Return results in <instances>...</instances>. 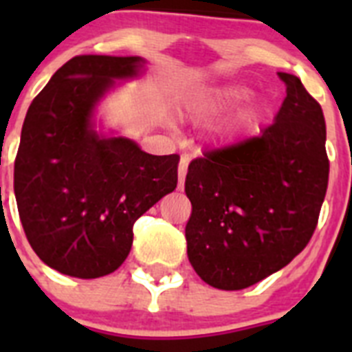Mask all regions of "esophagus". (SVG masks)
<instances>
[{
	"label": "esophagus",
	"instance_id": "obj_1",
	"mask_svg": "<svg viewBox=\"0 0 352 352\" xmlns=\"http://www.w3.org/2000/svg\"><path fill=\"white\" fill-rule=\"evenodd\" d=\"M186 170H188V157H182L178 164V188H183Z\"/></svg>",
	"mask_w": 352,
	"mask_h": 352
}]
</instances>
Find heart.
Listing matches in <instances>:
<instances>
[{
    "label": "heart",
    "instance_id": "heart-1",
    "mask_svg": "<svg viewBox=\"0 0 352 352\" xmlns=\"http://www.w3.org/2000/svg\"><path fill=\"white\" fill-rule=\"evenodd\" d=\"M248 96V88L241 86V84H227V86H219V88H211L206 91H201L197 95H194L192 98H188V102L185 104L186 114L192 118V120L204 121L210 120V118L217 116L226 109L232 107L234 104L241 102L243 98ZM257 114L254 109H247L245 113L239 114L236 118V121L232 123L231 129H243V126L252 125L256 123Z\"/></svg>",
    "mask_w": 352,
    "mask_h": 352
}]
</instances>
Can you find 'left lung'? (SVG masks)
I'll return each instance as SVG.
<instances>
[{
	"label": "left lung",
	"mask_w": 352,
	"mask_h": 352,
	"mask_svg": "<svg viewBox=\"0 0 352 352\" xmlns=\"http://www.w3.org/2000/svg\"><path fill=\"white\" fill-rule=\"evenodd\" d=\"M259 135L211 149L188 166L186 254L211 287L239 291L287 266L316 231L328 188L326 123L296 76Z\"/></svg>",
	"instance_id": "left-lung-1"
}]
</instances>
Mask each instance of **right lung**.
I'll list each match as a JSON object with an SVG mask.
<instances>
[{
	"mask_svg": "<svg viewBox=\"0 0 352 352\" xmlns=\"http://www.w3.org/2000/svg\"><path fill=\"white\" fill-rule=\"evenodd\" d=\"M142 67L139 56H76L28 109L15 201L31 248L63 275L98 278L120 268L135 220L176 188L179 155L144 153L93 129L96 104L114 80Z\"/></svg>",
	"mask_w": 352,
	"mask_h": 352,
	"instance_id": "1",
	"label": "right lung"
}]
</instances>
